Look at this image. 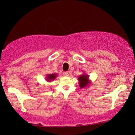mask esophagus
Masks as SVG:
<instances>
[{"instance_id": "obj_1", "label": "esophagus", "mask_w": 135, "mask_h": 135, "mask_svg": "<svg viewBox=\"0 0 135 135\" xmlns=\"http://www.w3.org/2000/svg\"><path fill=\"white\" fill-rule=\"evenodd\" d=\"M63 75H64V76L68 77V76H69V73L68 72H65L63 73Z\"/></svg>"}]
</instances>
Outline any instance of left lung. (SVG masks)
Wrapping results in <instances>:
<instances>
[{
  "label": "left lung",
  "instance_id": "obj_1",
  "mask_svg": "<svg viewBox=\"0 0 135 135\" xmlns=\"http://www.w3.org/2000/svg\"><path fill=\"white\" fill-rule=\"evenodd\" d=\"M89 76L87 74H84L78 77L79 84L80 88H84L90 85L91 80L89 79Z\"/></svg>",
  "mask_w": 135,
  "mask_h": 135
}]
</instances>
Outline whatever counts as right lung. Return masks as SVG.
<instances>
[{"instance_id":"obj_1","label":"right lung","mask_w":135,"mask_h":135,"mask_svg":"<svg viewBox=\"0 0 135 135\" xmlns=\"http://www.w3.org/2000/svg\"><path fill=\"white\" fill-rule=\"evenodd\" d=\"M58 76V74H47L46 77V80L48 83H50L52 80H55Z\"/></svg>"}]
</instances>
